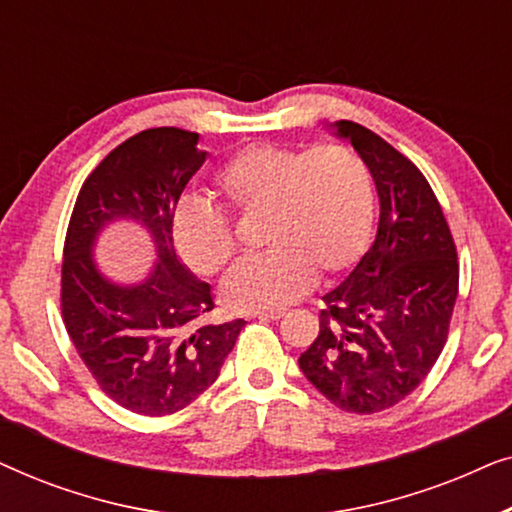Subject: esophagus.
Segmentation results:
<instances>
[{"label":"esophagus","mask_w":512,"mask_h":512,"mask_svg":"<svg viewBox=\"0 0 512 512\" xmlns=\"http://www.w3.org/2000/svg\"><path fill=\"white\" fill-rule=\"evenodd\" d=\"M251 317H258V319H282L284 317V310H258V312H251Z\"/></svg>","instance_id":"esophagus-1"}]
</instances>
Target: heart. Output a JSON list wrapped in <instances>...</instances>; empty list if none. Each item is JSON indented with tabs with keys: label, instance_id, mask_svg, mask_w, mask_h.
Listing matches in <instances>:
<instances>
[{
	"label": "heart",
	"instance_id": "obj_1",
	"mask_svg": "<svg viewBox=\"0 0 512 512\" xmlns=\"http://www.w3.org/2000/svg\"><path fill=\"white\" fill-rule=\"evenodd\" d=\"M216 188L237 214H261L263 254L244 258L221 284L230 310L282 307L319 277H338L366 251L373 228V177L347 146L293 149L251 144L216 172ZM179 256L198 275H216L235 256L228 216L202 200H181L172 216Z\"/></svg>",
	"mask_w": 512,
	"mask_h": 512
}]
</instances>
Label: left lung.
I'll list each match as a JSON object with an SVG mask.
<instances>
[{"label": "left lung", "instance_id": "1", "mask_svg": "<svg viewBox=\"0 0 512 512\" xmlns=\"http://www.w3.org/2000/svg\"><path fill=\"white\" fill-rule=\"evenodd\" d=\"M373 174L380 223L349 277L324 296L303 375L340 410L373 415L403 401L443 352L459 291L450 226L403 153L352 121L333 123Z\"/></svg>", "mask_w": 512, "mask_h": 512}]
</instances>
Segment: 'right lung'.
Instances as JSON below:
<instances>
[{
    "label": "right lung",
    "instance_id": "1",
    "mask_svg": "<svg viewBox=\"0 0 512 512\" xmlns=\"http://www.w3.org/2000/svg\"><path fill=\"white\" fill-rule=\"evenodd\" d=\"M200 135L151 128L125 139L83 181L65 237L62 319L81 361L121 408L172 415L212 387L244 319L205 324L212 286L181 263L172 216L205 163ZM135 220L152 235L157 265L139 285L111 283L92 249L101 230Z\"/></svg>",
    "mask_w": 512,
    "mask_h": 512
}]
</instances>
